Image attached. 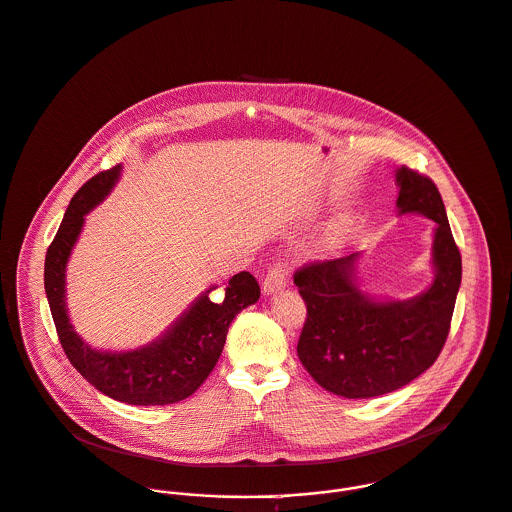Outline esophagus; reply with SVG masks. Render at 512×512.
Segmentation results:
<instances>
[{"mask_svg":"<svg viewBox=\"0 0 512 512\" xmlns=\"http://www.w3.org/2000/svg\"><path fill=\"white\" fill-rule=\"evenodd\" d=\"M286 286V277H284V269L283 265L279 263V265H275L269 273H267V277H265V281H263V294H275L277 290H281Z\"/></svg>","mask_w":512,"mask_h":512,"instance_id":"1","label":"esophagus"}]
</instances>
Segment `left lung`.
<instances>
[{"label": "left lung", "mask_w": 512, "mask_h": 512, "mask_svg": "<svg viewBox=\"0 0 512 512\" xmlns=\"http://www.w3.org/2000/svg\"><path fill=\"white\" fill-rule=\"evenodd\" d=\"M398 214H422L436 224L434 281L408 300H375L357 283L361 253L310 263L294 273L306 304L298 357L312 379L345 398L393 393L438 359L450 334L461 284V255L436 184L397 169Z\"/></svg>", "instance_id": "left-lung-1"}]
</instances>
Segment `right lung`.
I'll return each instance as SVG.
<instances>
[{
  "mask_svg": "<svg viewBox=\"0 0 512 512\" xmlns=\"http://www.w3.org/2000/svg\"><path fill=\"white\" fill-rule=\"evenodd\" d=\"M121 165L90 178L70 200L45 259V292L58 340L76 371L100 393L137 406L172 404L190 397L216 367L231 320L255 304L261 288L247 271L229 279L224 300H210V286L157 340L131 351H100L82 340L66 310V263L84 218L114 190Z\"/></svg>",
  "mask_w": 512,
  "mask_h": 512,
  "instance_id": "add662e5",
  "label": "right lung"
}]
</instances>
